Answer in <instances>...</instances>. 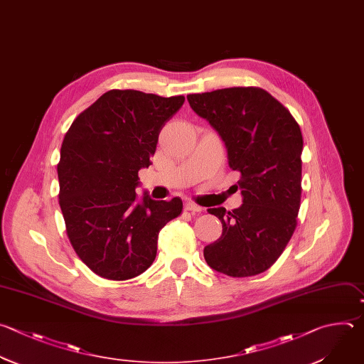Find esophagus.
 I'll return each instance as SVG.
<instances>
[{
    "label": "esophagus",
    "instance_id": "esophagus-1",
    "mask_svg": "<svg viewBox=\"0 0 364 364\" xmlns=\"http://www.w3.org/2000/svg\"><path fill=\"white\" fill-rule=\"evenodd\" d=\"M184 210H186V211H190V213H193V214H196V213L203 211V207H200V205H197V204H194V203H186V204H184Z\"/></svg>",
    "mask_w": 364,
    "mask_h": 364
}]
</instances>
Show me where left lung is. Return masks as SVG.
Instances as JSON below:
<instances>
[{
    "mask_svg": "<svg viewBox=\"0 0 364 364\" xmlns=\"http://www.w3.org/2000/svg\"><path fill=\"white\" fill-rule=\"evenodd\" d=\"M191 108L218 132L228 164L240 173L243 204L208 208L223 224L204 247L207 264L230 277L270 269L284 252L301 200V130L291 112L260 87H231L188 94Z\"/></svg>",
    "mask_w": 364,
    "mask_h": 364,
    "instance_id": "1",
    "label": "left lung"
}]
</instances>
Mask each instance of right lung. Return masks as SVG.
<instances>
[{
    "label": "right lung",
    "mask_w": 364,
    "mask_h": 364,
    "mask_svg": "<svg viewBox=\"0 0 364 364\" xmlns=\"http://www.w3.org/2000/svg\"><path fill=\"white\" fill-rule=\"evenodd\" d=\"M184 97L109 90L84 109L61 144L58 203L70 243L97 276L129 280L157 255L159 231L183 201L136 198L139 170L151 164L166 121Z\"/></svg>",
    "instance_id": "right-lung-1"
}]
</instances>
